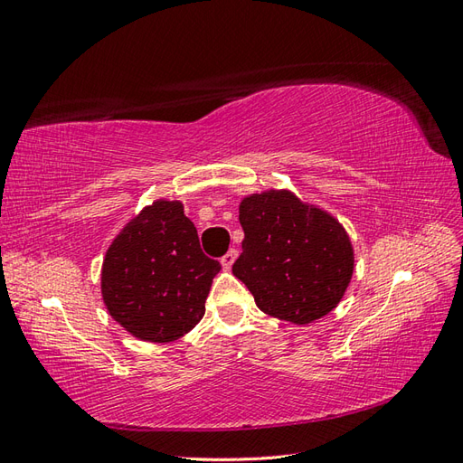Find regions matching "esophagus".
<instances>
[{
	"mask_svg": "<svg viewBox=\"0 0 463 463\" xmlns=\"http://www.w3.org/2000/svg\"><path fill=\"white\" fill-rule=\"evenodd\" d=\"M236 256H239V252H236L234 248H232V250H229V252L221 258V266H222V269H231V268H232V263H234V260H236Z\"/></svg>",
	"mask_w": 463,
	"mask_h": 463,
	"instance_id": "1",
	"label": "esophagus"
}]
</instances>
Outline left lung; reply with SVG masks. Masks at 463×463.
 I'll return each instance as SVG.
<instances>
[{
  "label": "left lung",
  "mask_w": 463,
  "mask_h": 463,
  "mask_svg": "<svg viewBox=\"0 0 463 463\" xmlns=\"http://www.w3.org/2000/svg\"><path fill=\"white\" fill-rule=\"evenodd\" d=\"M239 219L244 241L232 273L261 312L310 324L337 307L353 275V248L334 217L271 190L246 197Z\"/></svg>",
  "instance_id": "8db88e82"
}]
</instances>
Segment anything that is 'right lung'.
Masks as SVG:
<instances>
[{
    "instance_id": "obj_1",
    "label": "right lung",
    "mask_w": 463,
    "mask_h": 463,
    "mask_svg": "<svg viewBox=\"0 0 463 463\" xmlns=\"http://www.w3.org/2000/svg\"><path fill=\"white\" fill-rule=\"evenodd\" d=\"M221 263L203 254L178 202L145 207L116 236L102 263V298L112 318L143 341H175L203 318Z\"/></svg>"
}]
</instances>
